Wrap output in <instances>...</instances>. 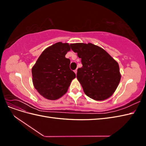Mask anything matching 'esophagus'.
Returning <instances> with one entry per match:
<instances>
[{
  "label": "esophagus",
  "mask_w": 146,
  "mask_h": 146,
  "mask_svg": "<svg viewBox=\"0 0 146 146\" xmlns=\"http://www.w3.org/2000/svg\"><path fill=\"white\" fill-rule=\"evenodd\" d=\"M74 72L76 73V74H77V69H76L74 70Z\"/></svg>",
  "instance_id": "1"
}]
</instances>
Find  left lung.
I'll use <instances>...</instances> for the list:
<instances>
[{
  "label": "left lung",
  "mask_w": 146,
  "mask_h": 146,
  "mask_svg": "<svg viewBox=\"0 0 146 146\" xmlns=\"http://www.w3.org/2000/svg\"><path fill=\"white\" fill-rule=\"evenodd\" d=\"M70 46L82 59L83 66L78 69L77 78L85 94L98 101L111 97L121 78L117 61L93 44L74 43Z\"/></svg>",
  "instance_id": "obj_1"
}]
</instances>
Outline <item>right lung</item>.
<instances>
[{
	"label": "right lung",
	"instance_id": "right-lung-1",
	"mask_svg": "<svg viewBox=\"0 0 146 146\" xmlns=\"http://www.w3.org/2000/svg\"><path fill=\"white\" fill-rule=\"evenodd\" d=\"M70 50L68 43L56 42L46 48L32 69V82L39 94L48 100H56L68 91L76 76L65 57Z\"/></svg>",
	"mask_w": 146,
	"mask_h": 146
}]
</instances>
